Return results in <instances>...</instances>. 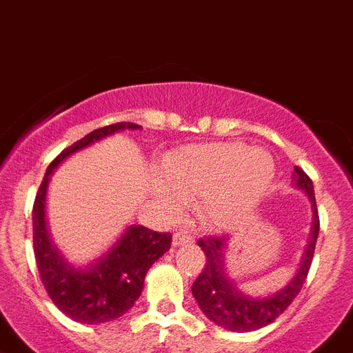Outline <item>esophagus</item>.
<instances>
[{"mask_svg":"<svg viewBox=\"0 0 353 353\" xmlns=\"http://www.w3.org/2000/svg\"><path fill=\"white\" fill-rule=\"evenodd\" d=\"M192 243H193V237L190 236L188 232H177V234H174L172 237L174 248H179V246H184V244H192Z\"/></svg>","mask_w":353,"mask_h":353,"instance_id":"1","label":"esophagus"}]
</instances>
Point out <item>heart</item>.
I'll list each match as a JSON object with an SVG mask.
<instances>
[{
	"mask_svg": "<svg viewBox=\"0 0 353 353\" xmlns=\"http://www.w3.org/2000/svg\"><path fill=\"white\" fill-rule=\"evenodd\" d=\"M160 190L165 211L177 214L184 200L200 196L202 225L225 230L252 211L274 176V161L262 149L237 144H199L177 149L163 161Z\"/></svg>",
	"mask_w": 353,
	"mask_h": 353,
	"instance_id": "1",
	"label": "heart"
}]
</instances>
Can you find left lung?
<instances>
[{
  "mask_svg": "<svg viewBox=\"0 0 353 353\" xmlns=\"http://www.w3.org/2000/svg\"><path fill=\"white\" fill-rule=\"evenodd\" d=\"M292 181H294L295 188L306 193L311 211H313V221H311L310 239L304 248L303 260H301L294 278L283 288L263 295V297L262 295L253 297V295L244 294L227 272V256L225 255H227L230 239L228 237H208V239L199 241V246L205 253V265L193 283L192 294L199 303L202 313L211 322L223 327L227 331L250 332L274 322L290 306L306 281L313 253H315L316 239H319L320 220L319 211H316L315 190H313V183L306 176V172L299 167H295Z\"/></svg>",
  "mask_w": 353,
  "mask_h": 353,
  "instance_id": "8db88e82",
  "label": "left lung"
}]
</instances>
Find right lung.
Returning a JSON list of instances; mask_svg holds the SVG:
<instances>
[{"label":"right lung","mask_w":353,"mask_h":353,"mask_svg":"<svg viewBox=\"0 0 353 353\" xmlns=\"http://www.w3.org/2000/svg\"><path fill=\"white\" fill-rule=\"evenodd\" d=\"M133 123H116L88 133L84 139L65 149L49 165L38 188L33 205V250L37 268L52 303L75 322L105 323L123 316L141 297L145 272L170 250L172 236L154 232L142 225H130L105 253L85 268L70 263L52 243L47 228V190L50 176L59 165L90 148L94 142L123 130H141Z\"/></svg>","instance_id":"right-lung-1"}]
</instances>
